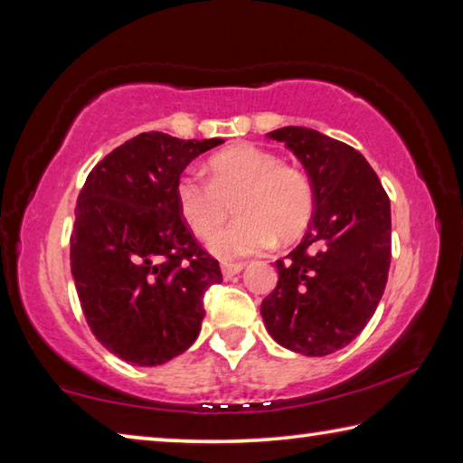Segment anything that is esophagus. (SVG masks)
Here are the masks:
<instances>
[{
	"label": "esophagus",
	"instance_id": "34e87169",
	"mask_svg": "<svg viewBox=\"0 0 463 463\" xmlns=\"http://www.w3.org/2000/svg\"><path fill=\"white\" fill-rule=\"evenodd\" d=\"M242 268H245V263H222V276L226 279H231L232 276H237V273L242 271Z\"/></svg>",
	"mask_w": 463,
	"mask_h": 463
}]
</instances>
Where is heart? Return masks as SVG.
Returning a JSON list of instances; mask_svg holds the SVG:
<instances>
[{
  "label": "heart",
  "mask_w": 463,
  "mask_h": 463,
  "mask_svg": "<svg viewBox=\"0 0 463 463\" xmlns=\"http://www.w3.org/2000/svg\"><path fill=\"white\" fill-rule=\"evenodd\" d=\"M175 200L185 224L202 239L220 228L233 203L240 221L210 241L221 257L260 253L276 237L294 241L307 231L315 210L308 175L255 145L216 153L208 161V179L185 169L175 184Z\"/></svg>",
  "instance_id": "obj_1"
}]
</instances>
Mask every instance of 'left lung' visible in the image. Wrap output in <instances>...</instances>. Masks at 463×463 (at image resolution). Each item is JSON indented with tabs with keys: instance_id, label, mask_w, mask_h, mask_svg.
I'll use <instances>...</instances> for the list:
<instances>
[{
	"instance_id": "8db88e82",
	"label": "left lung",
	"mask_w": 463,
	"mask_h": 463,
	"mask_svg": "<svg viewBox=\"0 0 463 463\" xmlns=\"http://www.w3.org/2000/svg\"><path fill=\"white\" fill-rule=\"evenodd\" d=\"M268 137L307 169L315 216L300 245L276 261L279 279L261 317L286 349L323 357L354 341L378 308L392 257L390 198L354 146L304 127Z\"/></svg>"
}]
</instances>
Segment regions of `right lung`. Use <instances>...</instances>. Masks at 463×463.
I'll return each mask as SVG.
<instances>
[{
	"label": "right lung",
	"instance_id": "obj_1",
	"mask_svg": "<svg viewBox=\"0 0 463 463\" xmlns=\"http://www.w3.org/2000/svg\"><path fill=\"white\" fill-rule=\"evenodd\" d=\"M222 138L143 132L114 148L77 198L71 273L85 320L109 354L161 365L198 339L221 265L179 214L175 184Z\"/></svg>",
	"mask_w": 463,
	"mask_h": 463
}]
</instances>
